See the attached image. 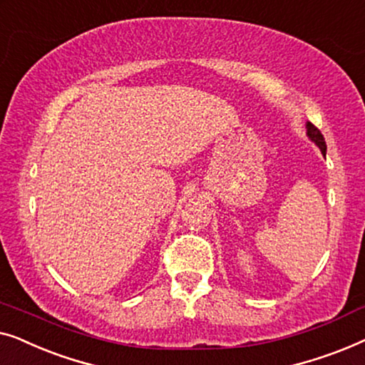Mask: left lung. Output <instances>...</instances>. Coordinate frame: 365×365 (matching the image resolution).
<instances>
[{"instance_id":"1","label":"left lung","mask_w":365,"mask_h":365,"mask_svg":"<svg viewBox=\"0 0 365 365\" xmlns=\"http://www.w3.org/2000/svg\"><path fill=\"white\" fill-rule=\"evenodd\" d=\"M306 129H307V137H309L311 140L314 142L316 145L321 148L322 155H326V142H324V137H322L321 130L317 129L316 125H312L311 122H307V124H306Z\"/></svg>"}]
</instances>
